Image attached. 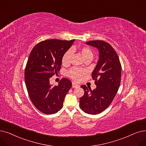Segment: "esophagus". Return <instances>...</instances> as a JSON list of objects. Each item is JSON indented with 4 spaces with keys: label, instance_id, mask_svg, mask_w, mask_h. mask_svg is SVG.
<instances>
[{
    "label": "esophagus",
    "instance_id": "obj_1",
    "mask_svg": "<svg viewBox=\"0 0 146 146\" xmlns=\"http://www.w3.org/2000/svg\"><path fill=\"white\" fill-rule=\"evenodd\" d=\"M78 86H79L78 84L74 83V82H73V83H72V88H78Z\"/></svg>",
    "mask_w": 146,
    "mask_h": 146
}]
</instances>
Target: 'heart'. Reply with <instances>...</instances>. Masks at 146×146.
Returning a JSON list of instances; mask_svg holds the SVG:
<instances>
[{"label": "heart", "instance_id": "obj_1", "mask_svg": "<svg viewBox=\"0 0 146 146\" xmlns=\"http://www.w3.org/2000/svg\"><path fill=\"white\" fill-rule=\"evenodd\" d=\"M76 47L73 46L70 49L67 50V51L63 54L61 59L62 64L63 65H67L70 62L71 56L72 55V52H74L77 50ZM78 50L80 52L82 55L85 60L87 59H92L94 56V53L92 50L87 46H84L79 48ZM84 74V71L82 70V69L78 68H73L67 72V75L68 77L71 79H73L75 81H78L80 79L81 77Z\"/></svg>", "mask_w": 146, "mask_h": 146}]
</instances>
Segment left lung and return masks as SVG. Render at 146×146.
<instances>
[{
    "label": "left lung",
    "instance_id": "obj_1",
    "mask_svg": "<svg viewBox=\"0 0 146 146\" xmlns=\"http://www.w3.org/2000/svg\"><path fill=\"white\" fill-rule=\"evenodd\" d=\"M88 45L97 48L100 58L92 73L96 88L82 85L84 95L80 98V107L90 115L103 111L111 103L117 94L121 80L122 67L115 50L104 40H91Z\"/></svg>",
    "mask_w": 146,
    "mask_h": 146
}]
</instances>
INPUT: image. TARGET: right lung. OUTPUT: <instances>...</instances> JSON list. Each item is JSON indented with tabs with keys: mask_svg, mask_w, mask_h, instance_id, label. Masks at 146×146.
<instances>
[{
	"mask_svg": "<svg viewBox=\"0 0 146 146\" xmlns=\"http://www.w3.org/2000/svg\"><path fill=\"white\" fill-rule=\"evenodd\" d=\"M74 42L50 39L34 46L25 68V82L29 97L36 108L46 115L61 110L72 82L62 78L58 85L52 86L49 79L61 69L62 56Z\"/></svg>",
	"mask_w": 146,
	"mask_h": 146,
	"instance_id": "right-lung-1",
	"label": "right lung"
}]
</instances>
